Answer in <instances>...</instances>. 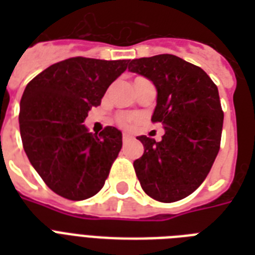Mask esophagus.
<instances>
[{
  "label": "esophagus",
  "mask_w": 255,
  "mask_h": 255,
  "mask_svg": "<svg viewBox=\"0 0 255 255\" xmlns=\"http://www.w3.org/2000/svg\"><path fill=\"white\" fill-rule=\"evenodd\" d=\"M132 139L131 133H128V132H123V140L124 141H128V140Z\"/></svg>",
  "instance_id": "esophagus-1"
}]
</instances>
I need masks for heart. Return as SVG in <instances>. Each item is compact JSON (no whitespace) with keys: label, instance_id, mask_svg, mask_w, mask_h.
<instances>
[{"label":"heart","instance_id":"b5f03b06","mask_svg":"<svg viewBox=\"0 0 255 255\" xmlns=\"http://www.w3.org/2000/svg\"><path fill=\"white\" fill-rule=\"evenodd\" d=\"M131 120H132V118H129V116H124V118H122V119H120V122H122L123 124H129L131 123Z\"/></svg>","mask_w":255,"mask_h":255}]
</instances>
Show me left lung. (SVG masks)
<instances>
[{
  "mask_svg": "<svg viewBox=\"0 0 255 255\" xmlns=\"http://www.w3.org/2000/svg\"><path fill=\"white\" fill-rule=\"evenodd\" d=\"M157 91L152 122L164 126L161 141L137 136L144 153L133 161L145 193L161 202L178 201L205 180L221 141L222 112L218 88L208 74L170 54L129 62Z\"/></svg>",
  "mask_w": 255,
  "mask_h": 255,
  "instance_id": "1",
  "label": "left lung"
}]
</instances>
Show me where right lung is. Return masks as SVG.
I'll list each match as a JSON object with an SVG mask.
<instances>
[{
	"label": "right lung",
	"mask_w": 255,
	"mask_h": 255,
	"mask_svg": "<svg viewBox=\"0 0 255 255\" xmlns=\"http://www.w3.org/2000/svg\"><path fill=\"white\" fill-rule=\"evenodd\" d=\"M128 62L70 58L26 86L19 103L23 149L46 185L62 197L79 201L103 188L122 149V132L106 127L91 133L83 122Z\"/></svg>",
	"instance_id": "add662e5"
}]
</instances>
